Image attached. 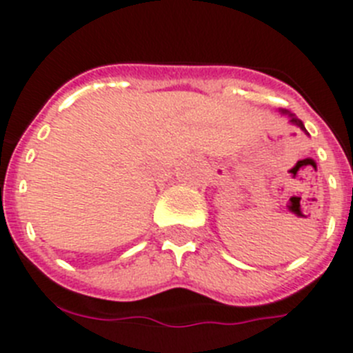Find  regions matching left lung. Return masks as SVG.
<instances>
[{
  "instance_id": "8db88e82",
  "label": "left lung",
  "mask_w": 353,
  "mask_h": 353,
  "mask_svg": "<svg viewBox=\"0 0 353 353\" xmlns=\"http://www.w3.org/2000/svg\"><path fill=\"white\" fill-rule=\"evenodd\" d=\"M282 114H288V116H289V121L293 123V125H296L298 128H302V130L307 134V130H305V126H303V123L300 121V119H298V117L294 116V114H289V112H285V110H282Z\"/></svg>"
}]
</instances>
